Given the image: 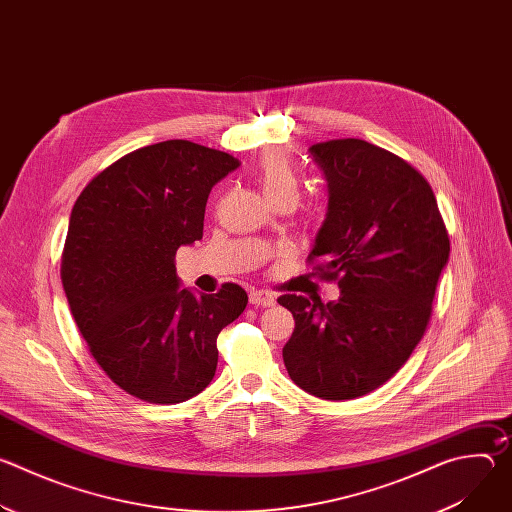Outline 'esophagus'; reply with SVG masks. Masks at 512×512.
I'll use <instances>...</instances> for the list:
<instances>
[{"instance_id":"1","label":"esophagus","mask_w":512,"mask_h":512,"mask_svg":"<svg viewBox=\"0 0 512 512\" xmlns=\"http://www.w3.org/2000/svg\"><path fill=\"white\" fill-rule=\"evenodd\" d=\"M249 302L253 306L269 308V306H275V296L271 294V291H265V289H253L249 294Z\"/></svg>"}]
</instances>
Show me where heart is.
I'll return each instance as SVG.
<instances>
[{
  "mask_svg": "<svg viewBox=\"0 0 512 512\" xmlns=\"http://www.w3.org/2000/svg\"><path fill=\"white\" fill-rule=\"evenodd\" d=\"M255 178L263 190V194L273 202H291L296 204L302 192V174L287 152L283 150H271L267 152L257 168Z\"/></svg>",
  "mask_w": 512,
  "mask_h": 512,
  "instance_id": "1",
  "label": "heart"
}]
</instances>
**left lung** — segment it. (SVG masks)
I'll use <instances>...</instances> for the list:
<instances>
[{"label":"left lung","mask_w":512,"mask_h":512,"mask_svg":"<svg viewBox=\"0 0 512 512\" xmlns=\"http://www.w3.org/2000/svg\"><path fill=\"white\" fill-rule=\"evenodd\" d=\"M328 182V212L308 257L340 298L285 294L296 328L283 346L298 387L328 401L385 385L425 334L450 237L429 182L364 139L310 148Z\"/></svg>","instance_id":"obj_1"}]
</instances>
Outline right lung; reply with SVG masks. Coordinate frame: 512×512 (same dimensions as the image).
<instances>
[{
	"instance_id": "obj_1",
	"label": "right lung",
	"mask_w": 512,
	"mask_h": 512,
	"mask_svg": "<svg viewBox=\"0 0 512 512\" xmlns=\"http://www.w3.org/2000/svg\"><path fill=\"white\" fill-rule=\"evenodd\" d=\"M239 160L186 139L145 145L99 172L70 212L60 279L87 346L125 393L158 405L192 399L214 377L216 338L249 298L180 289L176 251L202 239L216 182Z\"/></svg>"
}]
</instances>
